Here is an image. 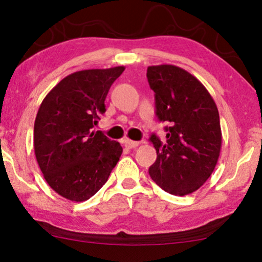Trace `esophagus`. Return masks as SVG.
<instances>
[{"mask_svg": "<svg viewBox=\"0 0 262 262\" xmlns=\"http://www.w3.org/2000/svg\"><path fill=\"white\" fill-rule=\"evenodd\" d=\"M124 144L128 149H134V148H136V146H138L139 143L138 142H135V141H131V139H127L126 138V139H124Z\"/></svg>", "mask_w": 262, "mask_h": 262, "instance_id": "esophagus-1", "label": "esophagus"}]
</instances>
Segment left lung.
I'll return each instance as SVG.
<instances>
[{
    "label": "left lung",
    "mask_w": 262,
    "mask_h": 262,
    "mask_svg": "<svg viewBox=\"0 0 262 262\" xmlns=\"http://www.w3.org/2000/svg\"><path fill=\"white\" fill-rule=\"evenodd\" d=\"M146 77L155 92L156 116L168 124L166 141L150 137L157 154L150 178L170 194H189L205 184L220 157L217 106L202 82L181 68L152 66Z\"/></svg>",
    "instance_id": "1"
}]
</instances>
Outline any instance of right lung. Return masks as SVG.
I'll return each instance as SVG.
<instances>
[{"label": "right lung", "mask_w": 262, "mask_h": 262, "mask_svg": "<svg viewBox=\"0 0 262 262\" xmlns=\"http://www.w3.org/2000/svg\"><path fill=\"white\" fill-rule=\"evenodd\" d=\"M124 67L68 75L42 100L34 121V152L44 178L71 202L95 194L119 161L123 148L92 128L106 112L105 100Z\"/></svg>", "instance_id": "1"}]
</instances>
